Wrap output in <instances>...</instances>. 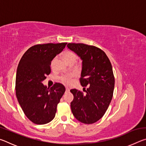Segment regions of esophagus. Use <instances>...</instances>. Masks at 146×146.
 Listing matches in <instances>:
<instances>
[{"mask_svg":"<svg viewBox=\"0 0 146 146\" xmlns=\"http://www.w3.org/2000/svg\"><path fill=\"white\" fill-rule=\"evenodd\" d=\"M66 91H70V88H66Z\"/></svg>","mask_w":146,"mask_h":146,"instance_id":"34e87169","label":"esophagus"}]
</instances>
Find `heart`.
Here are the masks:
<instances>
[{
	"label": "heart",
	"mask_w": 146,
	"mask_h": 146,
	"mask_svg": "<svg viewBox=\"0 0 146 146\" xmlns=\"http://www.w3.org/2000/svg\"><path fill=\"white\" fill-rule=\"evenodd\" d=\"M62 57L64 60L67 64L70 63H74L75 64L76 60H77V56L76 55V54L74 53L73 52L71 51H66L62 53ZM55 58H54L53 60L51 62V67H53L54 64H55ZM72 78V76L71 75H64L60 77V81L64 84H68L70 82L71 79Z\"/></svg>",
	"instance_id": "b5f03b06"
}]
</instances>
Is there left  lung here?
<instances>
[{"label":"left lung","instance_id":"1","mask_svg":"<svg viewBox=\"0 0 146 146\" xmlns=\"http://www.w3.org/2000/svg\"><path fill=\"white\" fill-rule=\"evenodd\" d=\"M68 48L82 60L80 84L88 86L84 94L76 89L71 109L76 120L84 123L97 122L105 114L111 101L115 78L111 64L104 51L97 47L84 44L69 43Z\"/></svg>","mask_w":146,"mask_h":146}]
</instances>
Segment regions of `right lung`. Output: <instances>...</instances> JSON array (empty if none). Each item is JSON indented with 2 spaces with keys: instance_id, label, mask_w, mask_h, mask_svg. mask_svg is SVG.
<instances>
[{
  "instance_id": "1",
  "label": "right lung",
  "mask_w": 146,
  "mask_h": 146,
  "mask_svg": "<svg viewBox=\"0 0 146 146\" xmlns=\"http://www.w3.org/2000/svg\"><path fill=\"white\" fill-rule=\"evenodd\" d=\"M67 43L38 44L24 54L17 70L16 96L24 114L36 124H45L55 116L66 88L55 83L50 89L42 82L51 73V63Z\"/></svg>"
}]
</instances>
